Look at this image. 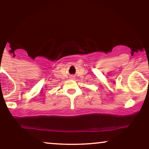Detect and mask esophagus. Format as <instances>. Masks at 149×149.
I'll use <instances>...</instances> for the list:
<instances>
[{"label":"esophagus","instance_id":"esophagus-1","mask_svg":"<svg viewBox=\"0 0 149 149\" xmlns=\"http://www.w3.org/2000/svg\"><path fill=\"white\" fill-rule=\"evenodd\" d=\"M71 78H72V79H74V78H73V76H71Z\"/></svg>","mask_w":149,"mask_h":149}]
</instances>
